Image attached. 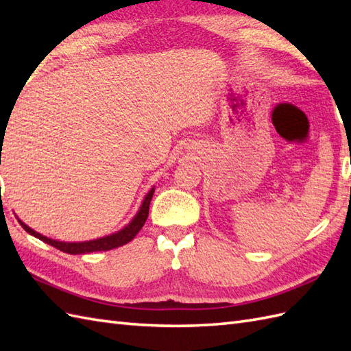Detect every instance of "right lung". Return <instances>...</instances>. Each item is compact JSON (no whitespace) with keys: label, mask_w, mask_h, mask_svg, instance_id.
Instances as JSON below:
<instances>
[{"label":"right lung","mask_w":351,"mask_h":351,"mask_svg":"<svg viewBox=\"0 0 351 351\" xmlns=\"http://www.w3.org/2000/svg\"><path fill=\"white\" fill-rule=\"evenodd\" d=\"M3 142V139H1ZM1 161V159H0ZM1 165V162H0ZM155 192V187H152L149 190V193H147L143 199V204L137 212L136 217L127 224L123 230H120L119 232H114L111 236H105L97 240H90V241H80V243H66V241H57V240H52L48 239L45 236L39 234L35 230H32L30 227H27L25 222H22L19 219L20 226H22L30 236H34L39 240H42L44 243L51 244V246H54L56 249L64 252V253H70V254H80V253H90V252H105V250H111L115 247H120L123 244L132 241L137 232L141 231V228L145 226V222L147 219V215H149V205H151V200Z\"/></svg>","instance_id":"1"}]
</instances>
